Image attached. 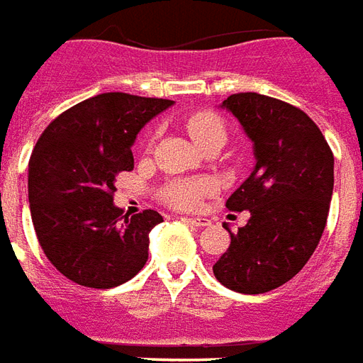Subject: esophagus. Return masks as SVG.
Segmentation results:
<instances>
[{
	"instance_id": "esophagus-1",
	"label": "esophagus",
	"mask_w": 363,
	"mask_h": 363,
	"mask_svg": "<svg viewBox=\"0 0 363 363\" xmlns=\"http://www.w3.org/2000/svg\"><path fill=\"white\" fill-rule=\"evenodd\" d=\"M182 220H186V223L194 225V227H207V225H211L209 218H203V217H184Z\"/></svg>"
}]
</instances>
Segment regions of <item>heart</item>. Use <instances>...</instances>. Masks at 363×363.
Wrapping results in <instances>:
<instances>
[{
	"mask_svg": "<svg viewBox=\"0 0 363 363\" xmlns=\"http://www.w3.org/2000/svg\"><path fill=\"white\" fill-rule=\"evenodd\" d=\"M187 133L197 146L207 140H213V138L225 140V136H227L225 123L215 113L209 111L191 115L187 119ZM211 189H213V184L209 179H179L164 189V199L179 209H194L203 195L209 194Z\"/></svg>",
	"mask_w": 363,
	"mask_h": 363,
	"instance_id": "heart-1",
	"label": "heart"
}]
</instances>
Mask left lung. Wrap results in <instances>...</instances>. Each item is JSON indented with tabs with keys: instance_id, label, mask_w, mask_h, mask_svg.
Returning <instances> with one entry per match:
<instances>
[{
	"instance_id": "1",
	"label": "left lung",
	"mask_w": 363,
	"mask_h": 363,
	"mask_svg": "<svg viewBox=\"0 0 363 363\" xmlns=\"http://www.w3.org/2000/svg\"><path fill=\"white\" fill-rule=\"evenodd\" d=\"M250 138L254 168L227 199L250 211L230 233L228 250L213 266L238 293H266L287 284L309 262L325 230L334 187V156L318 127L297 107L259 94H235L218 105Z\"/></svg>"
}]
</instances>
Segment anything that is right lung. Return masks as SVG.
Returning a JSON list of instances; mask_svg holds the SVG:
<instances>
[{"instance_id": "add662e5", "label": "right lung", "mask_w": 363, "mask_h": 363, "mask_svg": "<svg viewBox=\"0 0 363 363\" xmlns=\"http://www.w3.org/2000/svg\"><path fill=\"white\" fill-rule=\"evenodd\" d=\"M169 99L113 91L74 105L45 128L29 162L33 227L46 258L72 281L109 289L145 268L148 235L162 215L128 217L113 203L133 145Z\"/></svg>"}]
</instances>
